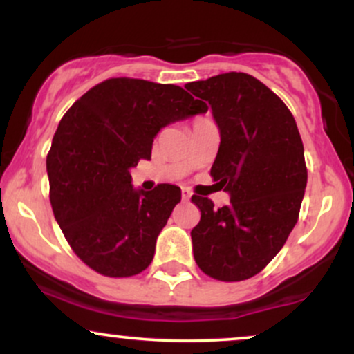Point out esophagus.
<instances>
[{"mask_svg":"<svg viewBox=\"0 0 354 354\" xmlns=\"http://www.w3.org/2000/svg\"><path fill=\"white\" fill-rule=\"evenodd\" d=\"M181 198L185 201H188L189 198H191V191L188 188H181Z\"/></svg>","mask_w":354,"mask_h":354,"instance_id":"1","label":"esophagus"}]
</instances>
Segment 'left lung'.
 <instances>
[{"instance_id": "1", "label": "left lung", "mask_w": 354, "mask_h": 354, "mask_svg": "<svg viewBox=\"0 0 354 354\" xmlns=\"http://www.w3.org/2000/svg\"><path fill=\"white\" fill-rule=\"evenodd\" d=\"M211 106L219 148L211 176L230 205L194 194V261L219 281H243L278 254L298 221L306 189L303 141L290 109L261 81L225 73L185 86Z\"/></svg>"}]
</instances>
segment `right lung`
<instances>
[{"label":"right lung","instance_id":"obj_1","mask_svg":"<svg viewBox=\"0 0 354 354\" xmlns=\"http://www.w3.org/2000/svg\"><path fill=\"white\" fill-rule=\"evenodd\" d=\"M206 111L180 86L133 78L103 81L68 109L46 158L50 200L64 238L91 270L124 278L149 266L181 189H136L129 169L151 158L161 128Z\"/></svg>","mask_w":354,"mask_h":354}]
</instances>
